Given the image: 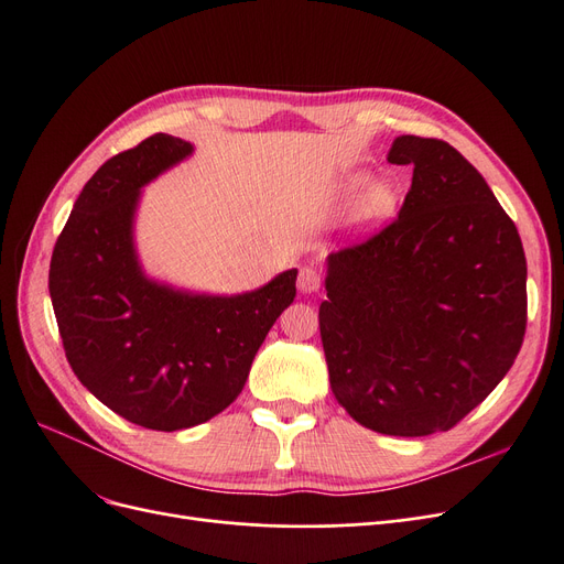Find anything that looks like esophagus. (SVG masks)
Returning <instances> with one entry per match:
<instances>
[{
    "instance_id": "esophagus-1",
    "label": "esophagus",
    "mask_w": 564,
    "mask_h": 564,
    "mask_svg": "<svg viewBox=\"0 0 564 564\" xmlns=\"http://www.w3.org/2000/svg\"><path fill=\"white\" fill-rule=\"evenodd\" d=\"M319 284H322V278H319V272H317L315 268L303 265V268L299 270L296 286H299L301 294H313V292H317Z\"/></svg>"
}]
</instances>
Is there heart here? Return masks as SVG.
Masks as SVG:
<instances>
[{
	"mask_svg": "<svg viewBox=\"0 0 564 564\" xmlns=\"http://www.w3.org/2000/svg\"><path fill=\"white\" fill-rule=\"evenodd\" d=\"M369 181L367 172H348L338 178L334 197L336 202H348L360 187ZM398 207V191L395 185L386 178L371 181L365 191L357 195L350 209V224L355 228H371L386 220Z\"/></svg>",
	"mask_w": 564,
	"mask_h": 564,
	"instance_id": "obj_1",
	"label": "heart"
}]
</instances>
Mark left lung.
Returning <instances> with one entry per match:
<instances>
[{"label":"left lung","instance_id":"1","mask_svg":"<svg viewBox=\"0 0 564 564\" xmlns=\"http://www.w3.org/2000/svg\"><path fill=\"white\" fill-rule=\"evenodd\" d=\"M412 164L398 218L327 259L319 336L334 398L365 429L449 431L513 367L527 324V261L480 172L437 139L398 135Z\"/></svg>","mask_w":564,"mask_h":564}]
</instances>
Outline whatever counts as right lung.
Segmentation results:
<instances>
[{
	"label": "right lung",
	"instance_id": "obj_1",
	"mask_svg": "<svg viewBox=\"0 0 564 564\" xmlns=\"http://www.w3.org/2000/svg\"><path fill=\"white\" fill-rule=\"evenodd\" d=\"M193 152V143L155 133L110 158L82 187L48 268L75 377L115 414L164 433L209 421L240 395L299 275L284 270L230 296L145 275L133 240L141 193Z\"/></svg>",
	"mask_w": 564,
	"mask_h": 564
}]
</instances>
